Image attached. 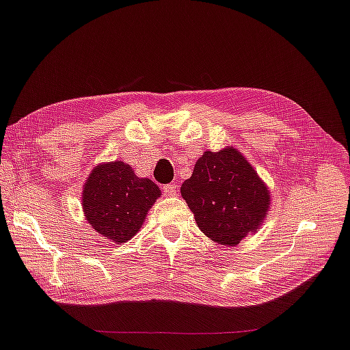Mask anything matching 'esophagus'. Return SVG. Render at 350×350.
<instances>
[{
  "mask_svg": "<svg viewBox=\"0 0 350 350\" xmlns=\"http://www.w3.org/2000/svg\"><path fill=\"white\" fill-rule=\"evenodd\" d=\"M162 189H163V194H165L167 197L177 196V185L176 183H168Z\"/></svg>",
  "mask_w": 350,
  "mask_h": 350,
  "instance_id": "esophagus-1",
  "label": "esophagus"
}]
</instances>
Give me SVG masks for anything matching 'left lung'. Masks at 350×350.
<instances>
[{
  "label": "left lung",
  "mask_w": 350,
  "mask_h": 350,
  "mask_svg": "<svg viewBox=\"0 0 350 350\" xmlns=\"http://www.w3.org/2000/svg\"><path fill=\"white\" fill-rule=\"evenodd\" d=\"M180 193L203 234L223 245L256 232L270 204L269 188L234 147L204 152Z\"/></svg>",
  "instance_id": "obj_1"
}]
</instances>
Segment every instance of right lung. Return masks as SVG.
I'll use <instances>...</instances> for the list:
<instances>
[{
  "label": "right lung",
  "instance_id": "add662e5",
  "mask_svg": "<svg viewBox=\"0 0 350 350\" xmlns=\"http://www.w3.org/2000/svg\"><path fill=\"white\" fill-rule=\"evenodd\" d=\"M161 197L150 179H141L121 161L100 163L83 187V212L88 223L100 235L126 243L146 220L148 209Z\"/></svg>",
  "mask_w": 350,
  "mask_h": 350
}]
</instances>
